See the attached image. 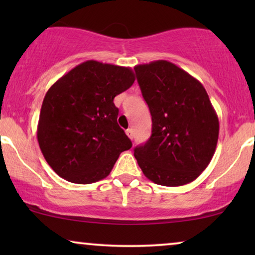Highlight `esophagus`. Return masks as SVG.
I'll use <instances>...</instances> for the list:
<instances>
[{
    "label": "esophagus",
    "mask_w": 255,
    "mask_h": 255,
    "mask_svg": "<svg viewBox=\"0 0 255 255\" xmlns=\"http://www.w3.org/2000/svg\"><path fill=\"white\" fill-rule=\"evenodd\" d=\"M127 134H128V137L130 138V139H133V130H132V128H128Z\"/></svg>",
    "instance_id": "34e87169"
}]
</instances>
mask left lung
Segmentation results:
<instances>
[{
	"instance_id": "1",
	"label": "left lung",
	"mask_w": 255,
	"mask_h": 255,
	"mask_svg": "<svg viewBox=\"0 0 255 255\" xmlns=\"http://www.w3.org/2000/svg\"><path fill=\"white\" fill-rule=\"evenodd\" d=\"M134 71L152 116L151 137L134 148L139 167L161 186L193 182L210 163L218 141V117L207 90L167 60L137 65Z\"/></svg>"
}]
</instances>
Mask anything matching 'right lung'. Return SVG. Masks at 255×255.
Instances as JSON below:
<instances>
[{"label":"right lung","mask_w":255,"mask_h":255,"mask_svg":"<svg viewBox=\"0 0 255 255\" xmlns=\"http://www.w3.org/2000/svg\"><path fill=\"white\" fill-rule=\"evenodd\" d=\"M134 80L130 67L88 60L51 86L41 104L37 138L59 176L79 184L97 182L131 148L117 123L114 99Z\"/></svg>","instance_id":"obj_1"}]
</instances>
